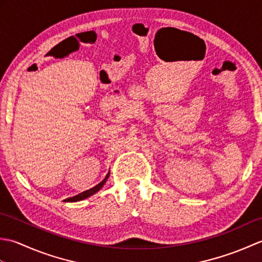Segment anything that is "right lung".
Returning <instances> with one entry per match:
<instances>
[{
	"instance_id": "right-lung-1",
	"label": "right lung",
	"mask_w": 262,
	"mask_h": 262,
	"mask_svg": "<svg viewBox=\"0 0 262 262\" xmlns=\"http://www.w3.org/2000/svg\"><path fill=\"white\" fill-rule=\"evenodd\" d=\"M109 174H110V171L108 172L107 176L104 177V179H103L101 182H100V183H98L97 186H94L93 188L89 189V190H85V191H83V192H81V193H79V194H76V196L66 198V199H64V202H65V203H75V202H80V200H83V199H85V198L91 197L92 194L98 192V191L100 190V189H101V188L103 187L105 181H107V179L109 178Z\"/></svg>"
}]
</instances>
